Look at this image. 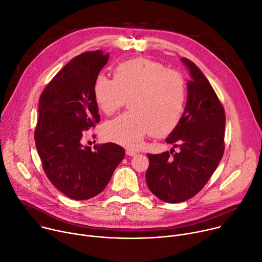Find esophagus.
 I'll list each match as a JSON object with an SVG mask.
<instances>
[{
	"mask_svg": "<svg viewBox=\"0 0 262 262\" xmlns=\"http://www.w3.org/2000/svg\"><path fill=\"white\" fill-rule=\"evenodd\" d=\"M125 152H126V155H127V156H129V157H134V156H136V155H137V150L132 149V148H127Z\"/></svg>",
	"mask_w": 262,
	"mask_h": 262,
	"instance_id": "obj_1",
	"label": "esophagus"
}]
</instances>
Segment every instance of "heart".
<instances>
[{"instance_id":"1","label":"heart","mask_w":262,"mask_h":262,"mask_svg":"<svg viewBox=\"0 0 262 262\" xmlns=\"http://www.w3.org/2000/svg\"><path fill=\"white\" fill-rule=\"evenodd\" d=\"M98 108L112 115L127 104L129 111L107 121L103 137L128 147L142 144L145 136H165L180 123L185 102L184 77L156 60L135 58L114 69V79L99 74L94 82Z\"/></svg>"}]
</instances>
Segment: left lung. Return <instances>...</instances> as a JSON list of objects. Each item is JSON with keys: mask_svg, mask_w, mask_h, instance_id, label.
<instances>
[{"mask_svg": "<svg viewBox=\"0 0 262 262\" xmlns=\"http://www.w3.org/2000/svg\"><path fill=\"white\" fill-rule=\"evenodd\" d=\"M191 79L188 97L178 126L166 142L179 152L147 154L146 183L150 191L166 203H181L198 194L224 156L225 110L215 91L194 62L182 58Z\"/></svg>", "mask_w": 262, "mask_h": 262, "instance_id": "8db88e82", "label": "left lung"}]
</instances>
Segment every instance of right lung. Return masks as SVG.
<instances>
[{"instance_id": "1", "label": "right lung", "mask_w": 262, "mask_h": 262, "mask_svg": "<svg viewBox=\"0 0 262 262\" xmlns=\"http://www.w3.org/2000/svg\"><path fill=\"white\" fill-rule=\"evenodd\" d=\"M108 60L103 51H89L70 60L43 89L38 100L35 146L49 181L68 198L96 196L123 159L115 143L81 144L84 130L100 121L94 82Z\"/></svg>"}]
</instances>
